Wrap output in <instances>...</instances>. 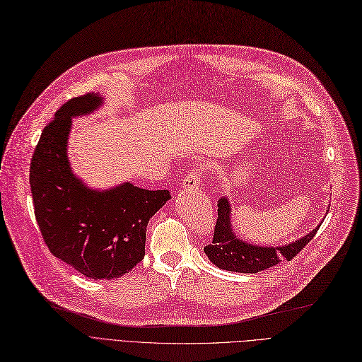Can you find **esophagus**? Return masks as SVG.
<instances>
[{
  "label": "esophagus",
  "instance_id": "1",
  "mask_svg": "<svg viewBox=\"0 0 362 362\" xmlns=\"http://www.w3.org/2000/svg\"><path fill=\"white\" fill-rule=\"evenodd\" d=\"M206 170L204 164H197L194 168H191L188 173H186V176L183 179V185L186 188H197L199 186V179H202V174Z\"/></svg>",
  "mask_w": 362,
  "mask_h": 362
}]
</instances>
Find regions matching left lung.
Returning a JSON list of instances; mask_svg holds the SVG:
<instances>
[{
  "label": "left lung",
  "instance_id": "1",
  "mask_svg": "<svg viewBox=\"0 0 362 362\" xmlns=\"http://www.w3.org/2000/svg\"><path fill=\"white\" fill-rule=\"evenodd\" d=\"M319 230L316 228L297 242L286 246L264 247L249 245L237 238L231 230V206L228 198H221L218 202V219L215 225L211 243L204 247L209 259L222 270L235 273H258L270 269L282 259L291 261L296 258L301 249L310 243V240Z\"/></svg>",
  "mask_w": 362,
  "mask_h": 362
}]
</instances>
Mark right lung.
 I'll list each match as a JSON object with an SVG mask.
<instances>
[{
  "mask_svg": "<svg viewBox=\"0 0 362 362\" xmlns=\"http://www.w3.org/2000/svg\"><path fill=\"white\" fill-rule=\"evenodd\" d=\"M101 104L98 93H86L61 105L42 132L30 168L35 219L52 255L95 280L116 279L143 259L147 223L171 198L167 189L147 191L132 183L89 189L71 173V117Z\"/></svg>",
  "mask_w": 362,
  "mask_h": 362,
  "instance_id": "obj_1",
  "label": "right lung"
}]
</instances>
